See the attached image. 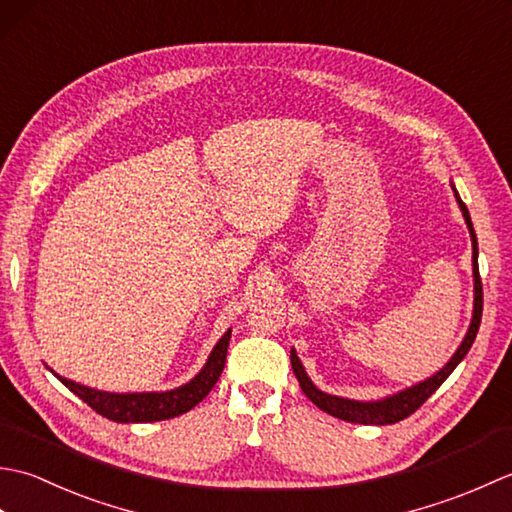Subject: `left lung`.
<instances>
[{"mask_svg": "<svg viewBox=\"0 0 512 512\" xmlns=\"http://www.w3.org/2000/svg\"><path fill=\"white\" fill-rule=\"evenodd\" d=\"M451 189L455 193V202H458L460 211L464 215V222H466V228H469L471 244H473V317H471L469 330H466L460 347L449 358L447 365L438 369L436 374H431L429 378L420 380V383H416V385H411L407 389H400V391H396V394H389V396L378 398V400H354V398L332 396V394H328V391H321L310 380L306 367H303L301 358L297 356V350L292 347V350H290L292 372H295L299 385L303 389V394H306L321 411L330 413V416L339 418V420L356 422V424H394V422H400V420H405L407 416H411V413L416 411L422 405V402L427 400L433 394V391H436L444 383V380L451 376L453 369L462 363V358L469 354L471 345H473L475 336H477V330H480V321H482V279H480V266H477V237H475V228H473V222H471L469 209H466V204L462 202L460 193H458V189H455L453 182H451Z\"/></svg>", "mask_w": 512, "mask_h": 512, "instance_id": "8db88e82", "label": "left lung"}]
</instances>
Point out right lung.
<instances>
[{"mask_svg":"<svg viewBox=\"0 0 512 512\" xmlns=\"http://www.w3.org/2000/svg\"><path fill=\"white\" fill-rule=\"evenodd\" d=\"M228 341H231V330H226L222 339L215 343L204 367L189 380V383L167 391H125V394H118V391H103L74 383V380L52 372L50 367L48 369L72 391V394L79 396L83 402H88L96 413H101L107 420L158 422L182 416V413H187L209 396V391L215 387L217 378H220L224 369Z\"/></svg>","mask_w":512,"mask_h":512,"instance_id":"obj_1","label":"right lung"}]
</instances>
